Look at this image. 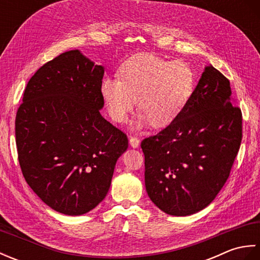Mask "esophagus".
Here are the masks:
<instances>
[{"mask_svg": "<svg viewBox=\"0 0 260 260\" xmlns=\"http://www.w3.org/2000/svg\"><path fill=\"white\" fill-rule=\"evenodd\" d=\"M129 145L133 148H137L140 146V140L135 136H131L129 137Z\"/></svg>", "mask_w": 260, "mask_h": 260, "instance_id": "obj_1", "label": "esophagus"}]
</instances>
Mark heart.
<instances>
[{"mask_svg": "<svg viewBox=\"0 0 260 260\" xmlns=\"http://www.w3.org/2000/svg\"><path fill=\"white\" fill-rule=\"evenodd\" d=\"M119 78H104L101 93L108 114L124 123L136 106L141 110L135 127L150 123L156 128L178 118L196 86L192 69L184 62L170 61L152 53H140L120 66Z\"/></svg>", "mask_w": 260, "mask_h": 260, "instance_id": "1", "label": "heart"}]
</instances>
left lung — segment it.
Returning <instances> with one entry per match:
<instances>
[{
	"label": "left lung",
	"instance_id": "obj_1",
	"mask_svg": "<svg viewBox=\"0 0 260 260\" xmlns=\"http://www.w3.org/2000/svg\"><path fill=\"white\" fill-rule=\"evenodd\" d=\"M230 96L229 80L206 66L178 118L142 142L146 192L163 212L200 211L228 180L242 137L241 110Z\"/></svg>",
	"mask_w": 260,
	"mask_h": 260
}]
</instances>
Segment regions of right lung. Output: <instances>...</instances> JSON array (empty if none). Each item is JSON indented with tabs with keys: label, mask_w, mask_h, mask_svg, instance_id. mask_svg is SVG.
<instances>
[{
	"label": "right lung",
	"mask_w": 260,
	"mask_h": 260,
	"mask_svg": "<svg viewBox=\"0 0 260 260\" xmlns=\"http://www.w3.org/2000/svg\"><path fill=\"white\" fill-rule=\"evenodd\" d=\"M104 73L80 50L63 52L31 77L16 113L26 183L67 215L85 214L104 200L116 162L128 147L126 135L101 114Z\"/></svg>",
	"instance_id": "add662e5"
}]
</instances>
